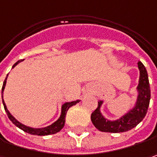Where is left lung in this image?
Instances as JSON below:
<instances>
[{
  "mask_svg": "<svg viewBox=\"0 0 157 157\" xmlns=\"http://www.w3.org/2000/svg\"><path fill=\"white\" fill-rule=\"evenodd\" d=\"M138 67L140 69V81L137 87L139 95L135 107L118 120L110 121L102 116L99 110L102 101L98 102V108L91 113V121L99 131L107 133L126 132L135 127L146 116L150 101V87L146 68L140 61L138 62Z\"/></svg>",
  "mask_w": 157,
  "mask_h": 157,
  "instance_id": "left-lung-1",
  "label": "left lung"
}]
</instances>
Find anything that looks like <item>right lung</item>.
I'll return each mask as SVG.
<instances>
[{"label":"right lung","mask_w":157,"mask_h":157,"mask_svg":"<svg viewBox=\"0 0 157 157\" xmlns=\"http://www.w3.org/2000/svg\"><path fill=\"white\" fill-rule=\"evenodd\" d=\"M21 61H22V59H21V60H18L17 62H16V63L14 64V66H13V67H16V66H17L19 62H21ZM7 76H8V75H7ZM6 80H7V77H6V79L4 80L3 85H2V98H3L2 93H3L4 88H5V85H6ZM2 103H3L5 112L7 113V115H8L9 119H10L11 121H12V123H13L14 125H16L17 127H19V128H20V129H22L23 131L26 132V133H30V134L44 136V135L54 134V133L59 132V131L63 128V126H64V125H65L66 114H67V110H68L71 106L75 105H76L77 103H79V100L74 101V102H70V103H65V104L62 105V108H61V115H60L59 119L57 121H55L53 124H52L51 126H47V127H44V128H31V127H29V126H24V125H23V124H21V123H20V122H18L17 119H15V118L11 115L10 113V112L8 111V109H7V107H6V105H5V103H4L3 100H2Z\"/></svg>","instance_id":"obj_1"}]
</instances>
